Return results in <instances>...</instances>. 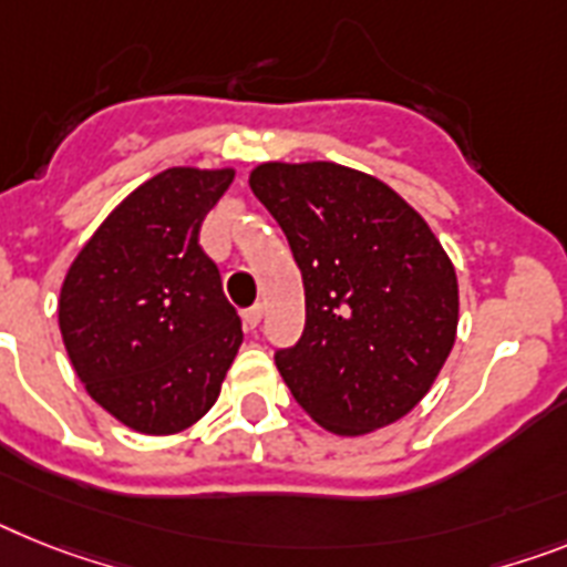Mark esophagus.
<instances>
[{"label":"esophagus","instance_id":"obj_1","mask_svg":"<svg viewBox=\"0 0 567 567\" xmlns=\"http://www.w3.org/2000/svg\"><path fill=\"white\" fill-rule=\"evenodd\" d=\"M241 320H245V328H247V331H254V328L259 326V322H261V306H250V308H245V311H241Z\"/></svg>","mask_w":567,"mask_h":567}]
</instances>
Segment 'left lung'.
I'll return each mask as SVG.
<instances>
[{
  "label": "left lung",
  "instance_id": "left-lung-1",
  "mask_svg": "<svg viewBox=\"0 0 567 567\" xmlns=\"http://www.w3.org/2000/svg\"><path fill=\"white\" fill-rule=\"evenodd\" d=\"M250 189L306 285V331L276 351L297 403L334 435L401 421L458 328V279L435 233L389 184L331 161L259 164Z\"/></svg>",
  "mask_w": 567,
  "mask_h": 567
}]
</instances>
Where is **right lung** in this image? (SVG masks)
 <instances>
[{
	"label": "right lung",
	"mask_w": 567,
	"mask_h": 567,
	"mask_svg": "<svg viewBox=\"0 0 567 567\" xmlns=\"http://www.w3.org/2000/svg\"><path fill=\"white\" fill-rule=\"evenodd\" d=\"M233 169L173 166L123 198L60 291V331L85 392L130 430L173 435L210 412L241 320L198 245Z\"/></svg>",
	"instance_id": "right-lung-1"
}]
</instances>
